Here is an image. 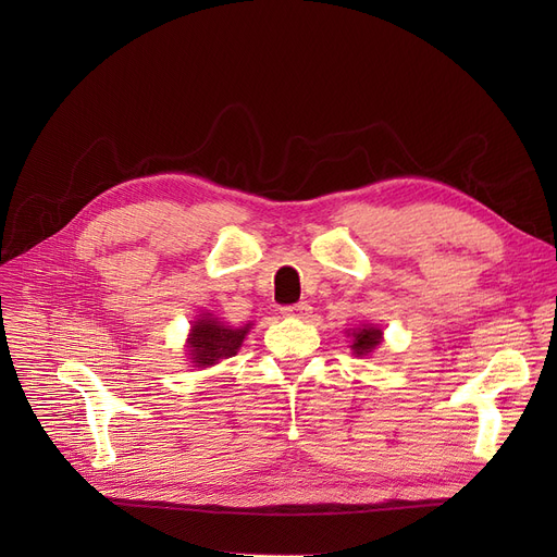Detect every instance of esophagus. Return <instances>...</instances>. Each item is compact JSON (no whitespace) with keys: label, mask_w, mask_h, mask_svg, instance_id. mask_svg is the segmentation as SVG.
Masks as SVG:
<instances>
[{"label":"esophagus","mask_w":557,"mask_h":557,"mask_svg":"<svg viewBox=\"0 0 557 557\" xmlns=\"http://www.w3.org/2000/svg\"><path fill=\"white\" fill-rule=\"evenodd\" d=\"M282 315H286V318H298V320H307V318L311 315V305H309V302L286 305V307H282Z\"/></svg>","instance_id":"1"}]
</instances>
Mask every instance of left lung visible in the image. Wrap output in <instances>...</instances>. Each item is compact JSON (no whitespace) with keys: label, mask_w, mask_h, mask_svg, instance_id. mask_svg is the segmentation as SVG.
Masks as SVG:
<instances>
[{"label":"left lung","mask_w":557,"mask_h":557,"mask_svg":"<svg viewBox=\"0 0 557 557\" xmlns=\"http://www.w3.org/2000/svg\"><path fill=\"white\" fill-rule=\"evenodd\" d=\"M379 343H382V330L363 325V327L352 332V345H349V347L355 349L357 357H368L372 349H376Z\"/></svg>","instance_id":"obj_1"}]
</instances>
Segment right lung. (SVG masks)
Wrapping results in <instances>:
<instances>
[{"label": "right lung", "instance_id": "1", "mask_svg": "<svg viewBox=\"0 0 557 557\" xmlns=\"http://www.w3.org/2000/svg\"><path fill=\"white\" fill-rule=\"evenodd\" d=\"M250 325L252 323L244 327H230L212 313H200V318L194 320L187 338V352L194 368H210L237 355L246 334L250 332Z\"/></svg>", "mask_w": 557, "mask_h": 557}]
</instances>
